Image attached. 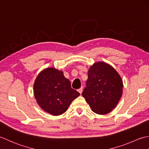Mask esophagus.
I'll list each match as a JSON object with an SVG mask.
<instances>
[{"mask_svg":"<svg viewBox=\"0 0 149 149\" xmlns=\"http://www.w3.org/2000/svg\"><path fill=\"white\" fill-rule=\"evenodd\" d=\"M82 91H83V89H82V87H80V89H78V91L80 93V94H81V93H82Z\"/></svg>","mask_w":149,"mask_h":149,"instance_id":"34e87169","label":"esophagus"}]
</instances>
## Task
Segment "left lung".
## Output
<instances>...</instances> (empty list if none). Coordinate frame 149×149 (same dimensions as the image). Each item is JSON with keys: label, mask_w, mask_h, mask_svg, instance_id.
<instances>
[{"label": "left lung", "mask_w": 149, "mask_h": 149, "mask_svg": "<svg viewBox=\"0 0 149 149\" xmlns=\"http://www.w3.org/2000/svg\"><path fill=\"white\" fill-rule=\"evenodd\" d=\"M123 81L117 71L105 62H97L88 71L82 96L92 111L105 114L116 107L122 95Z\"/></svg>", "instance_id": "1"}]
</instances>
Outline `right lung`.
<instances>
[{
    "label": "right lung",
    "instance_id": "right-lung-1",
    "mask_svg": "<svg viewBox=\"0 0 149 149\" xmlns=\"http://www.w3.org/2000/svg\"><path fill=\"white\" fill-rule=\"evenodd\" d=\"M33 89L39 106L54 116L64 113L72 100L80 95L72 89L63 72L54 68L42 71L36 79Z\"/></svg>",
    "mask_w": 149,
    "mask_h": 149
}]
</instances>
